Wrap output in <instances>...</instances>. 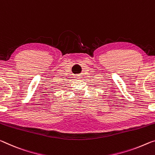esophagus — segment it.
<instances>
[{
    "mask_svg": "<svg viewBox=\"0 0 155 155\" xmlns=\"http://www.w3.org/2000/svg\"><path fill=\"white\" fill-rule=\"evenodd\" d=\"M74 78L77 79H80V78H81V75H76Z\"/></svg>",
    "mask_w": 155,
    "mask_h": 155,
    "instance_id": "obj_1",
    "label": "esophagus"
}]
</instances>
